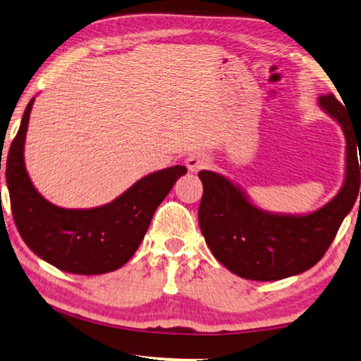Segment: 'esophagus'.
<instances>
[{
  "instance_id": "obj_1",
  "label": "esophagus",
  "mask_w": 361,
  "mask_h": 361,
  "mask_svg": "<svg viewBox=\"0 0 361 361\" xmlns=\"http://www.w3.org/2000/svg\"><path fill=\"white\" fill-rule=\"evenodd\" d=\"M185 166L190 173H198L200 169H204L209 166V158L204 153H193L185 159Z\"/></svg>"
}]
</instances>
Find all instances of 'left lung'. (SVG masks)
I'll return each instance as SVG.
<instances>
[{"label": "left lung", "instance_id": "8db88e82", "mask_svg": "<svg viewBox=\"0 0 361 361\" xmlns=\"http://www.w3.org/2000/svg\"><path fill=\"white\" fill-rule=\"evenodd\" d=\"M318 106L342 127L345 135V179L341 190L312 213L268 212L255 204L243 188L214 171H200L203 197L198 224L218 262L250 281H279L307 271L323 258L360 192L355 145L361 147V127H355L334 95L319 97ZM361 158V153H360Z\"/></svg>", "mask_w": 361, "mask_h": 361}]
</instances>
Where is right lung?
Returning a JSON list of instances; mask_svg holds the SVG:
<instances>
[{"label":"right lung","instance_id":"1","mask_svg":"<svg viewBox=\"0 0 361 361\" xmlns=\"http://www.w3.org/2000/svg\"><path fill=\"white\" fill-rule=\"evenodd\" d=\"M33 102L35 98L24 111L6 163L11 209L22 240L37 257L66 273L93 276L119 269L137 252L159 203L187 168L173 166L142 177L102 207L61 208L37 190L25 169L24 145Z\"/></svg>","mask_w":361,"mask_h":361}]
</instances>
